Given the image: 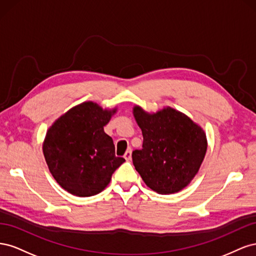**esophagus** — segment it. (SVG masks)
Here are the masks:
<instances>
[{"instance_id": "esophagus-1", "label": "esophagus", "mask_w": 256, "mask_h": 256, "mask_svg": "<svg viewBox=\"0 0 256 256\" xmlns=\"http://www.w3.org/2000/svg\"><path fill=\"white\" fill-rule=\"evenodd\" d=\"M131 152H132V150H131V148H128L127 152H125V154H124V158H125L126 160H130L131 159Z\"/></svg>"}]
</instances>
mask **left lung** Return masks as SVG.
I'll return each mask as SVG.
<instances>
[{"label": "left lung", "instance_id": "8db88e82", "mask_svg": "<svg viewBox=\"0 0 256 256\" xmlns=\"http://www.w3.org/2000/svg\"><path fill=\"white\" fill-rule=\"evenodd\" d=\"M134 115L143 134L142 150L132 152L138 173L147 187L159 194L180 191L196 175L204 160V130L170 106L150 114L136 106Z\"/></svg>", "mask_w": 256, "mask_h": 256}]
</instances>
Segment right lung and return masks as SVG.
Returning <instances> with one entry per match:
<instances>
[{"label":"right lung","mask_w":256,"mask_h":256,"mask_svg":"<svg viewBox=\"0 0 256 256\" xmlns=\"http://www.w3.org/2000/svg\"><path fill=\"white\" fill-rule=\"evenodd\" d=\"M115 112L92 102H83L48 129L42 144L46 162L54 180L72 194H98L125 161L115 156L112 138L104 130Z\"/></svg>","instance_id":"right-lung-1"}]
</instances>
